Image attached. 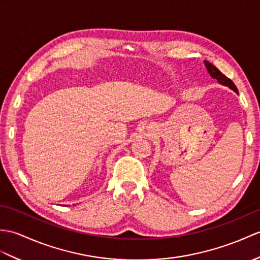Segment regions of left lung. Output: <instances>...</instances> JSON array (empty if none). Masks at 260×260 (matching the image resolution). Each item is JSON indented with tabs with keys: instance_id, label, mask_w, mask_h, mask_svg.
I'll list each match as a JSON object with an SVG mask.
<instances>
[{
	"instance_id": "1",
	"label": "left lung",
	"mask_w": 260,
	"mask_h": 260,
	"mask_svg": "<svg viewBox=\"0 0 260 260\" xmlns=\"http://www.w3.org/2000/svg\"><path fill=\"white\" fill-rule=\"evenodd\" d=\"M204 63H205V66H206V70H207V72H208L210 76H212L213 78H216L217 82L221 84V85L228 86L229 88L233 89L235 93L238 94V89H237L236 85H235V84L233 83L232 80H229V78L222 74L218 69L215 68V66L212 63H209L207 61H204Z\"/></svg>"
}]
</instances>
